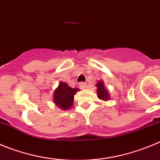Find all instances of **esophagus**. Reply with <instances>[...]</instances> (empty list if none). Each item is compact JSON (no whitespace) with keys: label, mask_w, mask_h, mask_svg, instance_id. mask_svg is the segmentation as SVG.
Here are the masks:
<instances>
[{"label":"esophagus","mask_w":160,"mask_h":160,"mask_svg":"<svg viewBox=\"0 0 160 160\" xmlns=\"http://www.w3.org/2000/svg\"><path fill=\"white\" fill-rule=\"evenodd\" d=\"M79 86H80V88H85L86 86H87V84H86L84 82H80V83H79Z\"/></svg>","instance_id":"esophagus-1"}]
</instances>
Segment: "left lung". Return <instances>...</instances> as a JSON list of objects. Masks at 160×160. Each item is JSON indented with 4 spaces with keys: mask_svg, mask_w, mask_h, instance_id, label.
<instances>
[{
    "mask_svg": "<svg viewBox=\"0 0 160 160\" xmlns=\"http://www.w3.org/2000/svg\"><path fill=\"white\" fill-rule=\"evenodd\" d=\"M96 88H97V95L98 98L101 100L107 101L110 99V95H109L108 91L104 86V83L102 81H98L96 83Z\"/></svg>",
    "mask_w": 160,
    "mask_h": 160,
    "instance_id": "obj_1",
    "label": "left lung"
}]
</instances>
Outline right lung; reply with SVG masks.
<instances>
[{
	"mask_svg": "<svg viewBox=\"0 0 160 160\" xmlns=\"http://www.w3.org/2000/svg\"><path fill=\"white\" fill-rule=\"evenodd\" d=\"M78 91L79 88H72L66 83L61 81L53 92V102L60 109L68 110L72 107L74 95Z\"/></svg>",
	"mask_w": 160,
	"mask_h": 160,
	"instance_id": "add662e5",
	"label": "right lung"
}]
</instances>
